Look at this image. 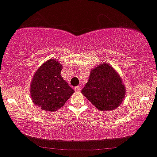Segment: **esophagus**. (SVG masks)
Masks as SVG:
<instances>
[{"mask_svg": "<svg viewBox=\"0 0 157 157\" xmlns=\"http://www.w3.org/2000/svg\"><path fill=\"white\" fill-rule=\"evenodd\" d=\"M75 90L77 91V92H80V90H81V87L80 86H77V87H75Z\"/></svg>", "mask_w": 157, "mask_h": 157, "instance_id": "esophagus-1", "label": "esophagus"}]
</instances>
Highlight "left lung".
Returning <instances> with one entry per match:
<instances>
[{
    "label": "left lung",
    "instance_id": "1",
    "mask_svg": "<svg viewBox=\"0 0 157 157\" xmlns=\"http://www.w3.org/2000/svg\"><path fill=\"white\" fill-rule=\"evenodd\" d=\"M81 92L99 111H108L122 103L126 88L114 68L102 63L91 71L89 80Z\"/></svg>",
    "mask_w": 157,
    "mask_h": 157
}]
</instances>
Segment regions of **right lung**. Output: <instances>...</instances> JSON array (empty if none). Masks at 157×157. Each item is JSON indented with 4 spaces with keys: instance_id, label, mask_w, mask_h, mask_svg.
<instances>
[{
    "instance_id": "add662e5",
    "label": "right lung",
    "mask_w": 157,
    "mask_h": 157,
    "mask_svg": "<svg viewBox=\"0 0 157 157\" xmlns=\"http://www.w3.org/2000/svg\"><path fill=\"white\" fill-rule=\"evenodd\" d=\"M62 65L58 60L51 58L41 65L32 78L31 99L43 111H58L74 92L62 78Z\"/></svg>"
}]
</instances>
